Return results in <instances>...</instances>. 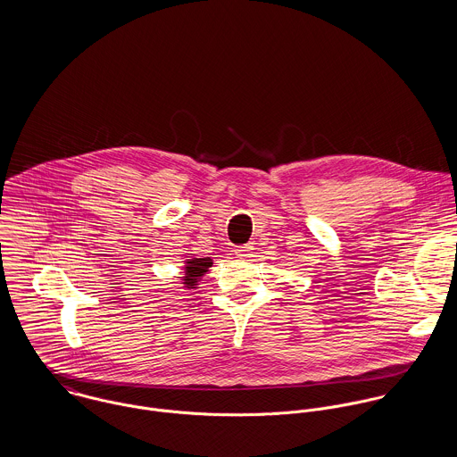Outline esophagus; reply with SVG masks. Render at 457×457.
Listing matches in <instances>:
<instances>
[{"label": "esophagus", "instance_id": "1", "mask_svg": "<svg viewBox=\"0 0 457 457\" xmlns=\"http://www.w3.org/2000/svg\"><path fill=\"white\" fill-rule=\"evenodd\" d=\"M252 250H253L252 245H243V246H237V248H236V255H237L239 259H246V257L252 255Z\"/></svg>", "mask_w": 457, "mask_h": 457}]
</instances>
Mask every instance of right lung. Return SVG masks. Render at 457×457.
<instances>
[{
	"mask_svg": "<svg viewBox=\"0 0 457 457\" xmlns=\"http://www.w3.org/2000/svg\"><path fill=\"white\" fill-rule=\"evenodd\" d=\"M185 265H183V270L185 274L179 276L181 281H183V287H187L188 290L190 288H198V281H202L204 274L209 270V267L212 265V259L211 257H204V259H198L194 257L192 259H187Z\"/></svg>",
	"mask_w": 457,
	"mask_h": 457,
	"instance_id": "1",
	"label": "right lung"
}]
</instances>
